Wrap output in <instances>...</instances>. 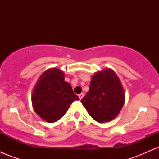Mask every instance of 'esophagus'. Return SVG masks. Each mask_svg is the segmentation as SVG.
Here are the masks:
<instances>
[{
    "mask_svg": "<svg viewBox=\"0 0 159 159\" xmlns=\"http://www.w3.org/2000/svg\"><path fill=\"white\" fill-rule=\"evenodd\" d=\"M78 97H79L80 99H82V98L84 97V94H83V93L79 94V95H78Z\"/></svg>",
    "mask_w": 159,
    "mask_h": 159,
    "instance_id": "obj_1",
    "label": "esophagus"
}]
</instances>
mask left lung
<instances>
[{"label": "left lung", "mask_w": 159, "mask_h": 159, "mask_svg": "<svg viewBox=\"0 0 159 159\" xmlns=\"http://www.w3.org/2000/svg\"><path fill=\"white\" fill-rule=\"evenodd\" d=\"M81 102L98 123L114 120L125 102V92L116 74L111 69L96 72L92 77L90 90Z\"/></svg>", "instance_id": "obj_1"}]
</instances>
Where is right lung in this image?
Here are the masks:
<instances>
[{"mask_svg":"<svg viewBox=\"0 0 159 159\" xmlns=\"http://www.w3.org/2000/svg\"><path fill=\"white\" fill-rule=\"evenodd\" d=\"M65 75L56 68L49 69L40 76L32 93L34 111L48 123H54L66 113L69 105L79 97L64 81Z\"/></svg>","mask_w":159,"mask_h":159,"instance_id":"obj_1","label":"right lung"}]
</instances>
